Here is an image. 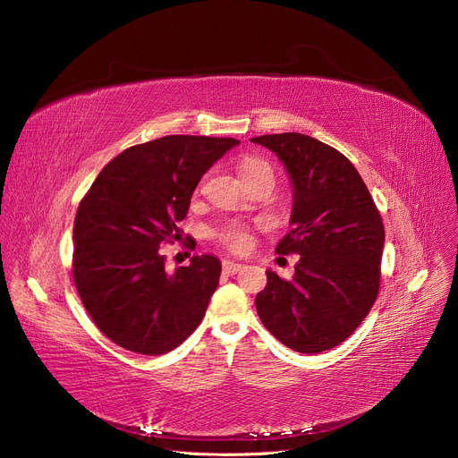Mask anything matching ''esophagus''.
<instances>
[{
    "label": "esophagus",
    "instance_id": "34e87169",
    "mask_svg": "<svg viewBox=\"0 0 458 458\" xmlns=\"http://www.w3.org/2000/svg\"><path fill=\"white\" fill-rule=\"evenodd\" d=\"M242 269H243V263L232 261V259H225V261H223V271H225L226 275H235L237 271H242Z\"/></svg>",
    "mask_w": 458,
    "mask_h": 458
}]
</instances>
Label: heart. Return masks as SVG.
Listing matches in <instances>:
<instances>
[{"mask_svg":"<svg viewBox=\"0 0 458 458\" xmlns=\"http://www.w3.org/2000/svg\"><path fill=\"white\" fill-rule=\"evenodd\" d=\"M261 168H271V166L266 161H261V159H252V157L245 159L242 163V176H249L252 173H258V171H261ZM221 239L228 247H232L235 250H243L249 245L247 232L243 228H237V226L225 230L221 233Z\"/></svg>","mask_w":458,"mask_h":458,"instance_id":"obj_1","label":"heart"}]
</instances>
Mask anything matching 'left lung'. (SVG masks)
I'll list each match as a JSON object with an SVG mask.
<instances>
[{"mask_svg": "<svg viewBox=\"0 0 458 458\" xmlns=\"http://www.w3.org/2000/svg\"><path fill=\"white\" fill-rule=\"evenodd\" d=\"M284 165L293 191L290 232L278 254H299L295 275L267 269L256 295L261 323L297 352H323L345 342L369 314L380 284L384 226L354 165L302 133L250 139Z\"/></svg>", "mask_w": 458, "mask_h": 458, "instance_id": "obj_1", "label": "left lung"}]
</instances>
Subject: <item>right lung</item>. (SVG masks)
Here are the masks:
<instances>
[{
  "label": "right lung",
  "mask_w": 458,
  "mask_h": 458,
  "mask_svg": "<svg viewBox=\"0 0 458 458\" xmlns=\"http://www.w3.org/2000/svg\"><path fill=\"white\" fill-rule=\"evenodd\" d=\"M235 139L166 135L107 163L74 221V282L89 316L111 342L157 356L195 330L219 285L221 259L192 256L165 269L159 247L182 235L200 178Z\"/></svg>",
  "instance_id": "1"
}]
</instances>
